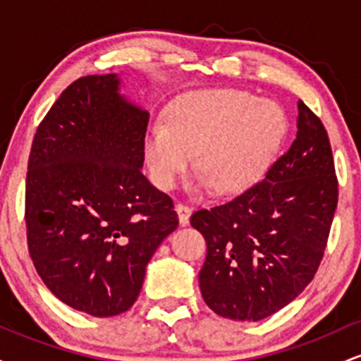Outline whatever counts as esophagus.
<instances>
[{
	"label": "esophagus",
	"instance_id": "obj_1",
	"mask_svg": "<svg viewBox=\"0 0 361 361\" xmlns=\"http://www.w3.org/2000/svg\"><path fill=\"white\" fill-rule=\"evenodd\" d=\"M175 209L178 214V221H180L181 226H186V224L190 222V215H192V207H188L185 204H178Z\"/></svg>",
	"mask_w": 361,
	"mask_h": 361
}]
</instances>
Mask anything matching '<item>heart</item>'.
Instances as JSON below:
<instances>
[{
    "instance_id": "obj_1",
    "label": "heart",
    "mask_w": 361,
    "mask_h": 361,
    "mask_svg": "<svg viewBox=\"0 0 361 361\" xmlns=\"http://www.w3.org/2000/svg\"><path fill=\"white\" fill-rule=\"evenodd\" d=\"M288 118L279 103L243 90L190 91L166 109V126L154 123L144 137V157L157 188L171 190L197 152L193 192L214 186L219 195L255 186L279 154Z\"/></svg>"
}]
</instances>
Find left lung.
Segmentation results:
<instances>
[{
    "instance_id": "left-lung-1",
    "label": "left lung",
    "mask_w": 361,
    "mask_h": 361,
    "mask_svg": "<svg viewBox=\"0 0 361 361\" xmlns=\"http://www.w3.org/2000/svg\"><path fill=\"white\" fill-rule=\"evenodd\" d=\"M297 135L263 180L190 224L207 243L198 283L205 304L234 321H259L299 297L316 275L338 205L326 128L299 102Z\"/></svg>"
}]
</instances>
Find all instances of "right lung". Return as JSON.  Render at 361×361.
I'll return each instance as SVG.
<instances>
[{"label":"right lung","mask_w":361,"mask_h":361,"mask_svg":"<svg viewBox=\"0 0 361 361\" xmlns=\"http://www.w3.org/2000/svg\"><path fill=\"white\" fill-rule=\"evenodd\" d=\"M147 122L118 74H94L62 91L32 142L30 258L57 299L93 317L132 307L149 259L178 227L171 198L140 171Z\"/></svg>","instance_id":"obj_1"}]
</instances>
